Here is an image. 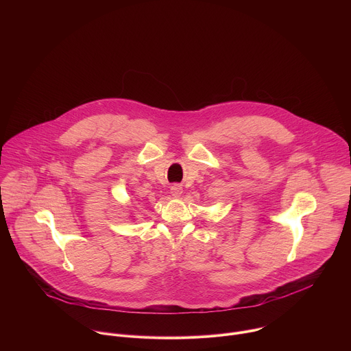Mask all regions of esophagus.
Returning a JSON list of instances; mask_svg holds the SVG:
<instances>
[{"instance_id": "34e87169", "label": "esophagus", "mask_w": 351, "mask_h": 351, "mask_svg": "<svg viewBox=\"0 0 351 351\" xmlns=\"http://www.w3.org/2000/svg\"><path fill=\"white\" fill-rule=\"evenodd\" d=\"M171 193H172V195L179 197V195L182 194V187H180L179 184H173V186L171 187Z\"/></svg>"}]
</instances>
